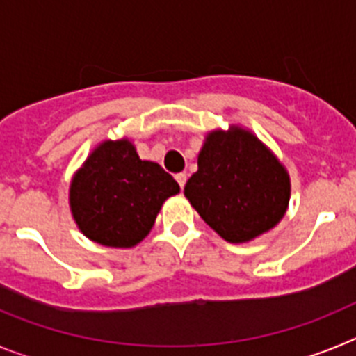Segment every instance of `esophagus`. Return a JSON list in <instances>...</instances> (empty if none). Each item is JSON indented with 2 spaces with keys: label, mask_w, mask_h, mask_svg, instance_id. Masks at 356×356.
I'll list each match as a JSON object with an SVG mask.
<instances>
[{
  "label": "esophagus",
  "mask_w": 356,
  "mask_h": 356,
  "mask_svg": "<svg viewBox=\"0 0 356 356\" xmlns=\"http://www.w3.org/2000/svg\"><path fill=\"white\" fill-rule=\"evenodd\" d=\"M176 181H178L180 188H181V191H184L185 184H187V175H185V172H180V175H176Z\"/></svg>",
  "instance_id": "obj_1"
}]
</instances>
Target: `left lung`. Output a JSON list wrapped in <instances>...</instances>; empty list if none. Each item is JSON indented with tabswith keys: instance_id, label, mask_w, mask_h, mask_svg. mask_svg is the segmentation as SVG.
Instances as JSON below:
<instances>
[{
	"instance_id": "obj_1",
	"label": "left lung",
	"mask_w": 356,
	"mask_h": 356,
	"mask_svg": "<svg viewBox=\"0 0 356 356\" xmlns=\"http://www.w3.org/2000/svg\"><path fill=\"white\" fill-rule=\"evenodd\" d=\"M185 197L225 241L242 244L275 228L285 216L291 178L250 130L229 127L207 135Z\"/></svg>"
}]
</instances>
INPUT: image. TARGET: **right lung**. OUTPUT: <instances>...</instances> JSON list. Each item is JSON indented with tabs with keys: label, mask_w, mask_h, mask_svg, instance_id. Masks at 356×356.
Segmentation results:
<instances>
[{
	"label": "right lung",
	"mask_w": 356,
	"mask_h": 356,
	"mask_svg": "<svg viewBox=\"0 0 356 356\" xmlns=\"http://www.w3.org/2000/svg\"><path fill=\"white\" fill-rule=\"evenodd\" d=\"M180 193L156 162L128 139L105 140L74 172L69 207L81 234L108 248H134L151 232L163 201Z\"/></svg>",
	"instance_id": "obj_1"
}]
</instances>
